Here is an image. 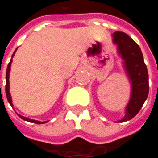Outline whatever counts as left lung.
Masks as SVG:
<instances>
[{
  "instance_id": "obj_1",
  "label": "left lung",
  "mask_w": 158,
  "mask_h": 158,
  "mask_svg": "<svg viewBox=\"0 0 158 158\" xmlns=\"http://www.w3.org/2000/svg\"><path fill=\"white\" fill-rule=\"evenodd\" d=\"M112 42L117 46L118 54L123 60V68L131 85V96L125 109V116L118 120L124 122L134 118L147 99L149 74L140 46L128 35L116 31L112 34Z\"/></svg>"
}]
</instances>
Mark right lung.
<instances>
[{
  "label": "right lung",
  "instance_id": "obj_1",
  "mask_svg": "<svg viewBox=\"0 0 158 158\" xmlns=\"http://www.w3.org/2000/svg\"><path fill=\"white\" fill-rule=\"evenodd\" d=\"M16 49H17V48H16ZM16 49H15V51H16ZM15 51L14 52V53L12 54V58L14 57ZM11 63H12V59L10 60L9 65H8V68H7V72H6V88H5V89H6V96H7V99H8V101H9V104L11 105V106H13V104H12V98H11V95H10V92H9V80ZM18 116H19V117H20L21 118H23V120H26V121H29V122H33V123H36V124H44V123H46V121H43V122H41V121H39V120L31 119V118H26V117H23V116L19 115V114H18Z\"/></svg>",
  "mask_w": 158,
  "mask_h": 158
}]
</instances>
